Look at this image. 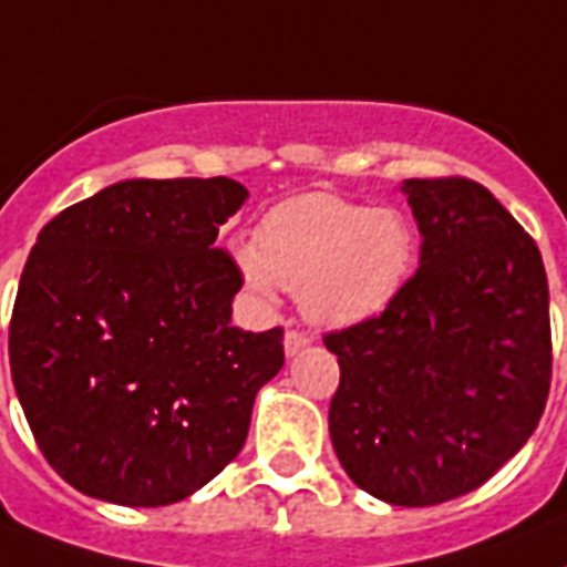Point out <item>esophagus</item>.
Returning a JSON list of instances; mask_svg holds the SVG:
<instances>
[{"label":"esophagus","mask_w":567,"mask_h":567,"mask_svg":"<svg viewBox=\"0 0 567 567\" xmlns=\"http://www.w3.org/2000/svg\"><path fill=\"white\" fill-rule=\"evenodd\" d=\"M282 342H285V357H297L311 346V337L302 334V331H288Z\"/></svg>","instance_id":"34e87169"}]
</instances>
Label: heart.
<instances>
[{
    "label": "heart",
    "mask_w": 567,
    "mask_h": 567,
    "mask_svg": "<svg viewBox=\"0 0 567 567\" xmlns=\"http://www.w3.org/2000/svg\"><path fill=\"white\" fill-rule=\"evenodd\" d=\"M415 230L392 207H363L331 193L288 198L261 218L256 247H239L247 291L299 293L313 326L351 328L392 306L415 268Z\"/></svg>",
    "instance_id": "obj_1"
}]
</instances>
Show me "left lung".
Listing matches in <instances>:
<instances>
[{"label":"left lung","mask_w":567,"mask_h":567,"mask_svg":"<svg viewBox=\"0 0 567 567\" xmlns=\"http://www.w3.org/2000/svg\"><path fill=\"white\" fill-rule=\"evenodd\" d=\"M421 265L392 306L326 337L342 470L369 496L430 507L482 487L534 435L550 389L539 247L467 178L401 184Z\"/></svg>","instance_id":"1"}]
</instances>
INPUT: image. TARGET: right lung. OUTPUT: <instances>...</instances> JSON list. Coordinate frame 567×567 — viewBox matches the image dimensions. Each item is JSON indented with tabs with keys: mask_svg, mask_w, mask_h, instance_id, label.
<instances>
[{
	"mask_svg": "<svg viewBox=\"0 0 567 567\" xmlns=\"http://www.w3.org/2000/svg\"><path fill=\"white\" fill-rule=\"evenodd\" d=\"M233 178H132L37 236L13 302L11 378L37 446L85 496L164 507L245 446L282 331L230 326L241 274L218 227Z\"/></svg>",
	"mask_w": 567,
	"mask_h": 567,
	"instance_id": "add662e5",
	"label": "right lung"
}]
</instances>
